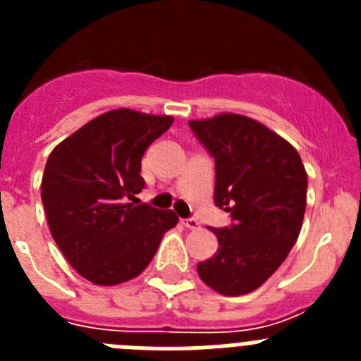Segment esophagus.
<instances>
[{
    "label": "esophagus",
    "mask_w": 361,
    "mask_h": 361,
    "mask_svg": "<svg viewBox=\"0 0 361 361\" xmlns=\"http://www.w3.org/2000/svg\"><path fill=\"white\" fill-rule=\"evenodd\" d=\"M180 222H183L184 228L188 229H200V222L197 219H183Z\"/></svg>",
    "instance_id": "obj_1"
}]
</instances>
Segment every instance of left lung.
Masks as SVG:
<instances>
[{
	"mask_svg": "<svg viewBox=\"0 0 361 361\" xmlns=\"http://www.w3.org/2000/svg\"><path fill=\"white\" fill-rule=\"evenodd\" d=\"M190 126L215 157V204L233 219L231 228H212L219 250L197 273L220 295H247L282 266L298 238L307 173L295 146L251 117L224 111Z\"/></svg>",
	"mask_w": 361,
	"mask_h": 361,
	"instance_id": "1",
	"label": "left lung"
}]
</instances>
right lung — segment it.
Wrapping results in <instances>:
<instances>
[{
    "mask_svg": "<svg viewBox=\"0 0 361 361\" xmlns=\"http://www.w3.org/2000/svg\"><path fill=\"white\" fill-rule=\"evenodd\" d=\"M173 123L132 108L104 111L50 153L41 200L57 247L82 279L117 286L135 279L175 228L171 209L128 200L145 188L141 159Z\"/></svg>",
    "mask_w": 361,
    "mask_h": 361,
    "instance_id": "obj_1",
    "label": "right lung"
}]
</instances>
